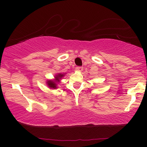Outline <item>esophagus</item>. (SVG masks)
Masks as SVG:
<instances>
[{
  "instance_id": "34e87169",
  "label": "esophagus",
  "mask_w": 147,
  "mask_h": 147,
  "mask_svg": "<svg viewBox=\"0 0 147 147\" xmlns=\"http://www.w3.org/2000/svg\"><path fill=\"white\" fill-rule=\"evenodd\" d=\"M76 68H77V69L79 70V71H82V70L83 69V67H82V66H78Z\"/></svg>"
}]
</instances>
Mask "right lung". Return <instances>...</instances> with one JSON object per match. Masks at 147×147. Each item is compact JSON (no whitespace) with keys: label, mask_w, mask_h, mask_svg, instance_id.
<instances>
[{"label":"right lung","mask_w":147,"mask_h":147,"mask_svg":"<svg viewBox=\"0 0 147 147\" xmlns=\"http://www.w3.org/2000/svg\"><path fill=\"white\" fill-rule=\"evenodd\" d=\"M63 74H58V75L55 77L56 81L53 82V81H51V80H49V81H48V82H47V85L51 88H57V87H56V86H57V84H56V82H59V80L61 79V78L63 77Z\"/></svg>","instance_id":"1"}]
</instances>
